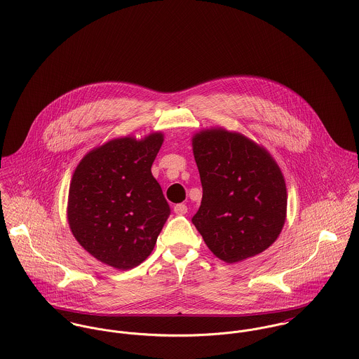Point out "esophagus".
I'll use <instances>...</instances> for the list:
<instances>
[{"label":"esophagus","instance_id":"obj_1","mask_svg":"<svg viewBox=\"0 0 359 359\" xmlns=\"http://www.w3.org/2000/svg\"><path fill=\"white\" fill-rule=\"evenodd\" d=\"M174 212L178 214V215H184L188 212V207L184 205V203H180V205H174Z\"/></svg>","mask_w":359,"mask_h":359}]
</instances>
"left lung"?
<instances>
[{"mask_svg": "<svg viewBox=\"0 0 359 359\" xmlns=\"http://www.w3.org/2000/svg\"><path fill=\"white\" fill-rule=\"evenodd\" d=\"M203 198L192 222L214 256L238 262L279 236L286 184L272 156L242 134L211 128L192 138Z\"/></svg>", "mask_w": 359, "mask_h": 359, "instance_id": "left-lung-1", "label": "left lung"}]
</instances>
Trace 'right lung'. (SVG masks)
Here are the masks:
<instances>
[{
  "label": "right lung",
  "instance_id": "right-lung-1",
  "mask_svg": "<svg viewBox=\"0 0 359 359\" xmlns=\"http://www.w3.org/2000/svg\"><path fill=\"white\" fill-rule=\"evenodd\" d=\"M161 144V133L141 141L111 140L86 154L73 174L67 202L72 233L91 256L116 269L145 261L170 215L151 171Z\"/></svg>",
  "mask_w": 359,
  "mask_h": 359
}]
</instances>
